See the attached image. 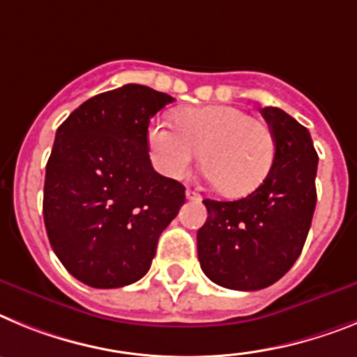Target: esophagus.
<instances>
[{
    "label": "esophagus",
    "instance_id": "obj_1",
    "mask_svg": "<svg viewBox=\"0 0 357 357\" xmlns=\"http://www.w3.org/2000/svg\"><path fill=\"white\" fill-rule=\"evenodd\" d=\"M185 194H187V199L201 201V194H199V192L192 190V188H187V192H185Z\"/></svg>",
    "mask_w": 357,
    "mask_h": 357
}]
</instances>
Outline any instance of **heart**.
Listing matches in <instances>:
<instances>
[{
	"mask_svg": "<svg viewBox=\"0 0 357 357\" xmlns=\"http://www.w3.org/2000/svg\"><path fill=\"white\" fill-rule=\"evenodd\" d=\"M176 129L153 122L149 153L161 174L183 178L201 154V165L213 187L228 197H244L266 181L275 163L277 142L271 127L235 105L183 107Z\"/></svg>",
	"mask_w": 357,
	"mask_h": 357,
	"instance_id": "1",
	"label": "heart"
}]
</instances>
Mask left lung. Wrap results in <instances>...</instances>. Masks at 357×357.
Returning <instances> with one entry per match:
<instances>
[{"label": "left lung", "instance_id": "left-lung-1", "mask_svg": "<svg viewBox=\"0 0 357 357\" xmlns=\"http://www.w3.org/2000/svg\"><path fill=\"white\" fill-rule=\"evenodd\" d=\"M260 113L277 142L266 181L243 199L203 201L208 217L197 231V259L226 289L257 291L280 280L302 253L316 206L311 135L278 107Z\"/></svg>", "mask_w": 357, "mask_h": 357}]
</instances>
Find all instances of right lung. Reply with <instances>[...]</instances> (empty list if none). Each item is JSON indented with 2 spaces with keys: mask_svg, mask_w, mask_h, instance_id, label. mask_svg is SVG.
I'll return each mask as SVG.
<instances>
[{
  "mask_svg": "<svg viewBox=\"0 0 357 357\" xmlns=\"http://www.w3.org/2000/svg\"><path fill=\"white\" fill-rule=\"evenodd\" d=\"M174 98L126 84L89 98L61 123L46 163V234L64 268L97 289L149 271L185 187L151 165V119Z\"/></svg>",
  "mask_w": 357,
  "mask_h": 357,
  "instance_id": "1",
  "label": "right lung"
}]
</instances>
